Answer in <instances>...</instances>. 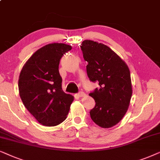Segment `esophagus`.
<instances>
[{"label": "esophagus", "mask_w": 160, "mask_h": 160, "mask_svg": "<svg viewBox=\"0 0 160 160\" xmlns=\"http://www.w3.org/2000/svg\"><path fill=\"white\" fill-rule=\"evenodd\" d=\"M86 95L85 94V93L83 91H80V92L78 93H75V96L78 97H84V96Z\"/></svg>", "instance_id": "1"}]
</instances>
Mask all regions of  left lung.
I'll use <instances>...</instances> for the list:
<instances>
[{"mask_svg":"<svg viewBox=\"0 0 160 160\" xmlns=\"http://www.w3.org/2000/svg\"><path fill=\"white\" fill-rule=\"evenodd\" d=\"M86 72L91 82L99 86L89 96L96 105L90 110L92 121L102 128H110L126 113L132 93L130 72L127 65L108 46L85 40L80 46Z\"/></svg>","mask_w":160,"mask_h":160,"instance_id":"obj_1","label":"left lung"}]
</instances>
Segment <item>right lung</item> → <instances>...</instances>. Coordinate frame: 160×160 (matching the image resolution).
<instances>
[{"label": "right lung", "mask_w": 160, "mask_h": 160, "mask_svg": "<svg viewBox=\"0 0 160 160\" xmlns=\"http://www.w3.org/2000/svg\"><path fill=\"white\" fill-rule=\"evenodd\" d=\"M71 50L66 44H49L34 52L21 70L18 88L23 105L44 126L62 123L73 101L62 90L58 70L61 58Z\"/></svg>", "instance_id": "obj_1"}]
</instances>
